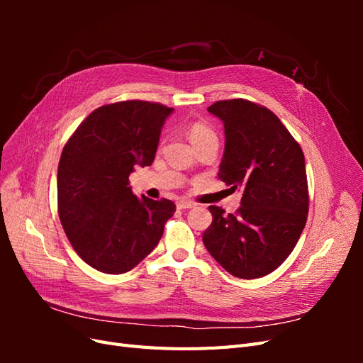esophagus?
I'll use <instances>...</instances> for the list:
<instances>
[{
	"label": "esophagus",
	"instance_id": "1",
	"mask_svg": "<svg viewBox=\"0 0 363 363\" xmlns=\"http://www.w3.org/2000/svg\"><path fill=\"white\" fill-rule=\"evenodd\" d=\"M194 206H195V203L188 201V200H182V201L177 203V207H179V208H191V207H194Z\"/></svg>",
	"mask_w": 363,
	"mask_h": 363
}]
</instances>
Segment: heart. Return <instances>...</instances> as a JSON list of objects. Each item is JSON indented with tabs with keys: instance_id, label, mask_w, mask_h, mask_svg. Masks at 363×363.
Returning a JSON list of instances; mask_svg holds the SVG:
<instances>
[{
	"instance_id": "1",
	"label": "heart",
	"mask_w": 363,
	"mask_h": 363,
	"mask_svg": "<svg viewBox=\"0 0 363 363\" xmlns=\"http://www.w3.org/2000/svg\"><path fill=\"white\" fill-rule=\"evenodd\" d=\"M189 139H191L192 144L195 145V144H199V142H203L206 139H216V135H215V131L208 125H206L203 123H195L189 128Z\"/></svg>"
}]
</instances>
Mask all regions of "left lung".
Listing matches in <instances>:
<instances>
[{"label":"left lung","instance_id":"left-lung-1","mask_svg":"<svg viewBox=\"0 0 363 363\" xmlns=\"http://www.w3.org/2000/svg\"><path fill=\"white\" fill-rule=\"evenodd\" d=\"M224 123L218 177L242 191L235 213L208 206L203 244L227 272L259 279L277 269L298 242L309 212L303 150L269 108L242 98L207 108Z\"/></svg>","mask_w":363,"mask_h":363}]
</instances>
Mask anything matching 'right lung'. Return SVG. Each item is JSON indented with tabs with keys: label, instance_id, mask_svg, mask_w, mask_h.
I'll use <instances>...</instances> for the list:
<instances>
[{
	"label": "right lung",
	"instance_id": "1",
	"mask_svg": "<svg viewBox=\"0 0 363 363\" xmlns=\"http://www.w3.org/2000/svg\"><path fill=\"white\" fill-rule=\"evenodd\" d=\"M174 108L139 100L95 108L63 147L57 206L72 248L87 265L106 272L133 269L156 248L171 200L131 192L128 175L155 160L160 131Z\"/></svg>",
	"mask_w": 363,
	"mask_h": 363
}]
</instances>
